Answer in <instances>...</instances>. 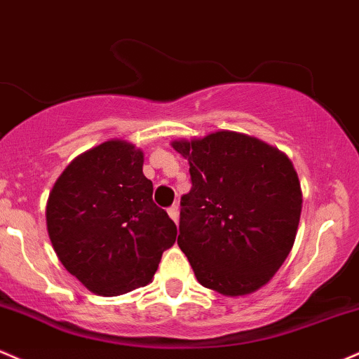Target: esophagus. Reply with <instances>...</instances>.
<instances>
[{
    "label": "esophagus",
    "mask_w": 359,
    "mask_h": 359,
    "mask_svg": "<svg viewBox=\"0 0 359 359\" xmlns=\"http://www.w3.org/2000/svg\"><path fill=\"white\" fill-rule=\"evenodd\" d=\"M168 213H169V217H171V219L175 220V222H178V217H180L178 205H172V207H169L168 208Z\"/></svg>",
    "instance_id": "esophagus-1"
}]
</instances>
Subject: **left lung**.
Wrapping results in <instances>:
<instances>
[{"instance_id": "1", "label": "left lung", "mask_w": 359, "mask_h": 359, "mask_svg": "<svg viewBox=\"0 0 359 359\" xmlns=\"http://www.w3.org/2000/svg\"><path fill=\"white\" fill-rule=\"evenodd\" d=\"M171 146L190 163L178 245L198 283L227 297L264 287L292 251L300 222L302 190L292 161L232 130Z\"/></svg>"}]
</instances>
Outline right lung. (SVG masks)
<instances>
[{
  "label": "right lung",
  "mask_w": 359,
  "mask_h": 359,
  "mask_svg": "<svg viewBox=\"0 0 359 359\" xmlns=\"http://www.w3.org/2000/svg\"><path fill=\"white\" fill-rule=\"evenodd\" d=\"M144 152L111 139L69 163L52 188L46 219L62 266L90 292L116 297L146 287L176 225L152 201Z\"/></svg>",
  "instance_id": "1"
}]
</instances>
